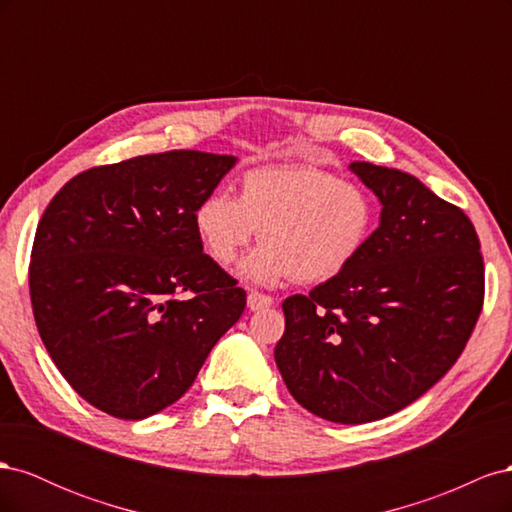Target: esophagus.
I'll use <instances>...</instances> for the list:
<instances>
[{"label": "esophagus", "mask_w": 512, "mask_h": 512, "mask_svg": "<svg viewBox=\"0 0 512 512\" xmlns=\"http://www.w3.org/2000/svg\"><path fill=\"white\" fill-rule=\"evenodd\" d=\"M271 305H273V299L269 297V294H262V292H256V290L247 294V307H250L252 312H260V309L271 307Z\"/></svg>", "instance_id": "esophagus-1"}]
</instances>
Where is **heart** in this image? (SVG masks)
I'll use <instances>...</instances> for the list:
<instances>
[{
    "instance_id": "heart-1",
    "label": "heart",
    "mask_w": 512,
    "mask_h": 512,
    "mask_svg": "<svg viewBox=\"0 0 512 512\" xmlns=\"http://www.w3.org/2000/svg\"><path fill=\"white\" fill-rule=\"evenodd\" d=\"M374 226L376 205L363 185L299 164L247 170L239 198L213 190L194 209L196 237L222 267L260 232L262 243L237 269L258 286L333 280L359 260Z\"/></svg>"
}]
</instances>
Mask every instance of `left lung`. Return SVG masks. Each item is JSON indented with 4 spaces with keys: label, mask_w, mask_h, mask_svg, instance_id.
<instances>
[{
    "label": "left lung",
    "mask_w": 512,
    "mask_h": 512,
    "mask_svg": "<svg viewBox=\"0 0 512 512\" xmlns=\"http://www.w3.org/2000/svg\"><path fill=\"white\" fill-rule=\"evenodd\" d=\"M380 224L350 269L282 303L275 363L290 395L331 423L380 421L427 393L466 348L485 269L468 215L397 168L352 162Z\"/></svg>",
    "instance_id": "8db88e82"
}]
</instances>
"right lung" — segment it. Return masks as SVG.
I'll return each instance as SVG.
<instances>
[{"instance_id":"1","label":"right lung","mask_w":512,"mask_h":512,"mask_svg":"<svg viewBox=\"0 0 512 512\" xmlns=\"http://www.w3.org/2000/svg\"><path fill=\"white\" fill-rule=\"evenodd\" d=\"M235 164L192 149L138 156L85 170L46 207L29 265L36 327L94 408L141 421L175 404L241 318L245 290L194 230L200 198Z\"/></svg>"}]
</instances>
